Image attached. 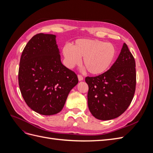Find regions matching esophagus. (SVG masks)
<instances>
[{
	"instance_id": "1",
	"label": "esophagus",
	"mask_w": 153,
	"mask_h": 153,
	"mask_svg": "<svg viewBox=\"0 0 153 153\" xmlns=\"http://www.w3.org/2000/svg\"><path fill=\"white\" fill-rule=\"evenodd\" d=\"M78 78L80 81H82L83 80V79H84V78H83V76L81 75H78Z\"/></svg>"
}]
</instances>
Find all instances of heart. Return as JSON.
Returning a JSON list of instances; mask_svg holds the SVG:
<instances>
[{
  "label": "heart",
  "instance_id": "b5f03b06",
  "mask_svg": "<svg viewBox=\"0 0 153 153\" xmlns=\"http://www.w3.org/2000/svg\"><path fill=\"white\" fill-rule=\"evenodd\" d=\"M66 65L73 68L80 62L83 57L82 65L92 75L104 73L112 65L116 56L114 46L96 39H79L71 47L64 46L62 48Z\"/></svg>",
  "mask_w": 153,
  "mask_h": 153
}]
</instances>
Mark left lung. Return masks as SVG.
<instances>
[{
  "label": "left lung",
  "mask_w": 153,
  "mask_h": 153,
  "mask_svg": "<svg viewBox=\"0 0 153 153\" xmlns=\"http://www.w3.org/2000/svg\"><path fill=\"white\" fill-rule=\"evenodd\" d=\"M88 106L94 117L110 120L123 114L131 104L136 89L135 61L128 46L111 68L101 75L87 76Z\"/></svg>",
  "instance_id": "left-lung-1"
}]
</instances>
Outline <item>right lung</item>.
<instances>
[{
  "instance_id": "1",
  "label": "right lung",
  "mask_w": 153,
  "mask_h": 153,
  "mask_svg": "<svg viewBox=\"0 0 153 153\" xmlns=\"http://www.w3.org/2000/svg\"><path fill=\"white\" fill-rule=\"evenodd\" d=\"M56 36L37 34L23 50L18 84L25 103L45 115L61 112L69 92L78 82L76 73L64 66Z\"/></svg>"
}]
</instances>
